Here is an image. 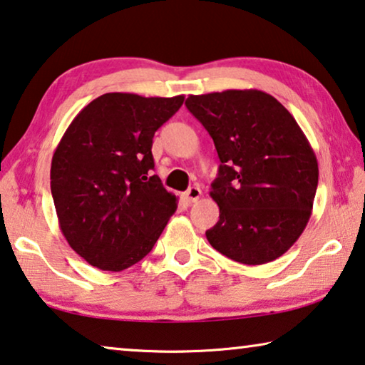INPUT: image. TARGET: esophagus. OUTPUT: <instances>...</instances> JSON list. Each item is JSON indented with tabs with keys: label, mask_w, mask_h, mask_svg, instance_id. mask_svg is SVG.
Masks as SVG:
<instances>
[{
	"label": "esophagus",
	"mask_w": 365,
	"mask_h": 365,
	"mask_svg": "<svg viewBox=\"0 0 365 365\" xmlns=\"http://www.w3.org/2000/svg\"><path fill=\"white\" fill-rule=\"evenodd\" d=\"M185 198H187L188 203H195L201 198V188L200 187H190L185 193Z\"/></svg>",
	"instance_id": "obj_1"
}]
</instances>
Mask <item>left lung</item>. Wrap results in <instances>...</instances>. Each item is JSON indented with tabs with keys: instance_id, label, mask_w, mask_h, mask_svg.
Wrapping results in <instances>:
<instances>
[{
	"instance_id": "8db88e82",
	"label": "left lung",
	"mask_w": 365,
	"mask_h": 365,
	"mask_svg": "<svg viewBox=\"0 0 365 365\" xmlns=\"http://www.w3.org/2000/svg\"><path fill=\"white\" fill-rule=\"evenodd\" d=\"M185 106L212 138L221 160L211 198L212 248L234 262L279 258L307 225L318 185L314 149L287 108L263 91L190 96Z\"/></svg>"
}]
</instances>
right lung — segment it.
<instances>
[{
	"mask_svg": "<svg viewBox=\"0 0 365 365\" xmlns=\"http://www.w3.org/2000/svg\"><path fill=\"white\" fill-rule=\"evenodd\" d=\"M183 96L108 92L76 115L51 159V196L69 247L103 271H123L153 250L177 196L153 175L154 133Z\"/></svg>",
	"mask_w": 365,
	"mask_h": 365,
	"instance_id": "1",
	"label": "right lung"
}]
</instances>
